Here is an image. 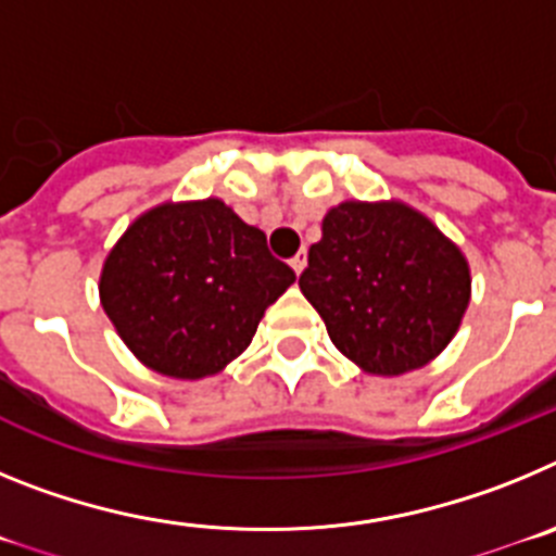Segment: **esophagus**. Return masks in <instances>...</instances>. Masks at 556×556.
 <instances>
[{
  "label": "esophagus",
  "instance_id": "obj_1",
  "mask_svg": "<svg viewBox=\"0 0 556 556\" xmlns=\"http://www.w3.org/2000/svg\"><path fill=\"white\" fill-rule=\"evenodd\" d=\"M306 262H308L306 250H301V253L294 255V258H292V262H289V264H292V269H294V273L301 275V273H303V267H306Z\"/></svg>",
  "mask_w": 556,
  "mask_h": 556
}]
</instances>
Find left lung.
I'll return each instance as SVG.
<instances>
[{"instance_id":"8db88e82","label":"left lung","mask_w":556,"mask_h":556,"mask_svg":"<svg viewBox=\"0 0 556 556\" xmlns=\"http://www.w3.org/2000/svg\"><path fill=\"white\" fill-rule=\"evenodd\" d=\"M301 292L333 345L376 376L429 365L470 301L465 255L404 203H342L308 250Z\"/></svg>"}]
</instances>
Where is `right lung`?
<instances>
[{
    "label": "right lung",
    "instance_id": "obj_1",
    "mask_svg": "<svg viewBox=\"0 0 556 556\" xmlns=\"http://www.w3.org/2000/svg\"><path fill=\"white\" fill-rule=\"evenodd\" d=\"M292 281L264 230L211 198L159 205L136 219L105 258L100 298L147 367L194 381L250 345Z\"/></svg>",
    "mask_w": 556,
    "mask_h": 556
}]
</instances>
